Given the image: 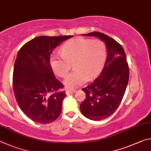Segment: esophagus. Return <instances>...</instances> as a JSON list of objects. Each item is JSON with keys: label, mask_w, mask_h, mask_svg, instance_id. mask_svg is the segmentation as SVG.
Returning <instances> with one entry per match:
<instances>
[{"label": "esophagus", "mask_w": 151, "mask_h": 151, "mask_svg": "<svg viewBox=\"0 0 151 151\" xmlns=\"http://www.w3.org/2000/svg\"><path fill=\"white\" fill-rule=\"evenodd\" d=\"M76 91H77V90H76V89H73V90H70V89H68V90L66 91V94L70 95L71 93H75Z\"/></svg>", "instance_id": "esophagus-1"}]
</instances>
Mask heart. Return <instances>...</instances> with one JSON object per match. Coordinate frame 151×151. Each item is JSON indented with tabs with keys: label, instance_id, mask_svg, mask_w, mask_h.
<instances>
[{
	"label": "heart",
	"instance_id": "1",
	"mask_svg": "<svg viewBox=\"0 0 151 151\" xmlns=\"http://www.w3.org/2000/svg\"><path fill=\"white\" fill-rule=\"evenodd\" d=\"M61 52H54L50 58L54 72L61 78L67 77L71 64L74 71L64 80L65 86L74 89L91 80L101 71L106 58V47L99 40L76 38L63 45Z\"/></svg>",
	"mask_w": 151,
	"mask_h": 151
}]
</instances>
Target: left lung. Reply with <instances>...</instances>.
Segmentation results:
<instances>
[{
  "label": "left lung",
  "instance_id": "8db88e82",
  "mask_svg": "<svg viewBox=\"0 0 151 151\" xmlns=\"http://www.w3.org/2000/svg\"><path fill=\"white\" fill-rule=\"evenodd\" d=\"M82 36H95L104 42L107 59L99 76L81 90L86 94L80 111L86 118L101 121L109 117L120 105L127 86L129 69L123 47L105 34L93 32Z\"/></svg>",
  "mask_w": 151,
  "mask_h": 151
}]
</instances>
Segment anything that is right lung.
I'll return each instance as SVG.
<instances>
[{"label": "right lung", "instance_id": "obj_1", "mask_svg": "<svg viewBox=\"0 0 151 151\" xmlns=\"http://www.w3.org/2000/svg\"><path fill=\"white\" fill-rule=\"evenodd\" d=\"M73 36H41L18 51L13 70V91L20 109L34 122L47 124L62 111L66 96L63 84L55 78L50 56L55 47Z\"/></svg>", "mask_w": 151, "mask_h": 151}]
</instances>
